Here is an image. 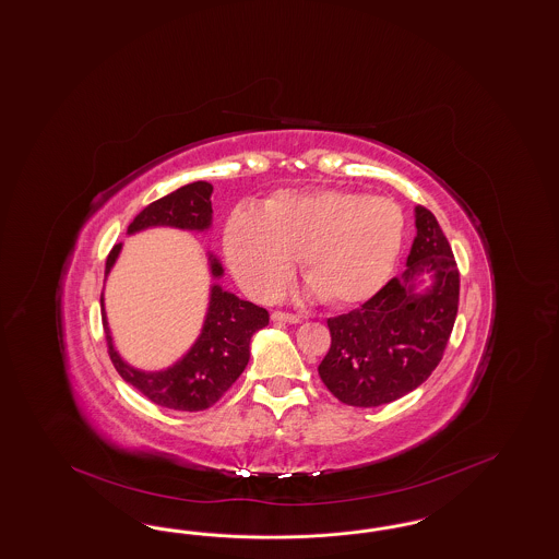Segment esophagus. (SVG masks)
I'll return each mask as SVG.
<instances>
[{"instance_id": "34e87169", "label": "esophagus", "mask_w": 559, "mask_h": 559, "mask_svg": "<svg viewBox=\"0 0 559 559\" xmlns=\"http://www.w3.org/2000/svg\"><path fill=\"white\" fill-rule=\"evenodd\" d=\"M270 320H272V322H287V324H299V322H301V316H295V313H287V311H272V313H270Z\"/></svg>"}]
</instances>
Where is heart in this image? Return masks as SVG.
I'll use <instances>...</instances> for the list:
<instances>
[{
    "instance_id": "obj_1",
    "label": "heart",
    "mask_w": 559,
    "mask_h": 559,
    "mask_svg": "<svg viewBox=\"0 0 559 559\" xmlns=\"http://www.w3.org/2000/svg\"><path fill=\"white\" fill-rule=\"evenodd\" d=\"M405 241V212L382 195L320 188L270 195L227 218L223 246L237 283L272 299L304 278L328 306H355L380 289Z\"/></svg>"
}]
</instances>
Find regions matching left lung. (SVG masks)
Segmentation results:
<instances>
[{"label":"left lung","instance_id":"8db88e82","mask_svg":"<svg viewBox=\"0 0 559 559\" xmlns=\"http://www.w3.org/2000/svg\"><path fill=\"white\" fill-rule=\"evenodd\" d=\"M415 227L405 272L361 308L328 320L332 345L318 371L345 405H388L424 384L442 361L461 276L436 216L415 206Z\"/></svg>","mask_w":559,"mask_h":559}]
</instances>
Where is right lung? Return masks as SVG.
Masks as SVG:
<instances>
[{"label": "right lung", "mask_w": 559, "mask_h": 559, "mask_svg": "<svg viewBox=\"0 0 559 559\" xmlns=\"http://www.w3.org/2000/svg\"><path fill=\"white\" fill-rule=\"evenodd\" d=\"M212 186L193 181L174 193L148 204L128 227V235L153 229L174 227L181 231H209L212 227ZM121 243L109 253L105 276L116 266ZM209 269L214 283L209 295V309L202 330L190 350L174 366L144 371L130 366L116 348L111 328L107 322L105 297L100 295V316L107 334L109 357L117 373L134 385L154 405L174 411H204L214 405L243 373L250 361L251 336L260 328L269 326V311L243 301L223 289L216 281L223 276L221 260L209 251Z\"/></svg>", "instance_id": "obj_1"}]
</instances>
